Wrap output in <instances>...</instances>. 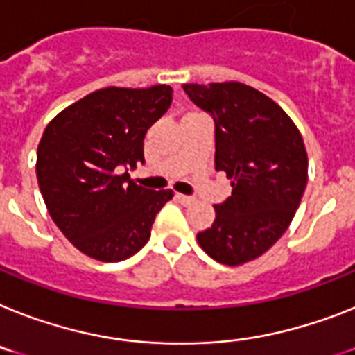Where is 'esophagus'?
<instances>
[{
    "label": "esophagus",
    "mask_w": 355,
    "mask_h": 355,
    "mask_svg": "<svg viewBox=\"0 0 355 355\" xmlns=\"http://www.w3.org/2000/svg\"><path fill=\"white\" fill-rule=\"evenodd\" d=\"M177 200L180 202V204L182 205H191L193 202H195V198H193V196H187V195H182V193H177Z\"/></svg>",
    "instance_id": "34e87169"
}]
</instances>
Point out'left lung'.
<instances>
[{
  "label": "left lung",
  "mask_w": 355,
  "mask_h": 355,
  "mask_svg": "<svg viewBox=\"0 0 355 355\" xmlns=\"http://www.w3.org/2000/svg\"><path fill=\"white\" fill-rule=\"evenodd\" d=\"M182 88L213 117L214 168L233 180L196 240L218 263L242 265L269 251L293 222L309 169L302 133L272 99L242 83Z\"/></svg>",
  "instance_id": "8db88e82"
}]
</instances>
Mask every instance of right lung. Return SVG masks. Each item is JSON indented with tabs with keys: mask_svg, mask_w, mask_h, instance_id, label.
I'll list each match as a JSON object with an SVG mask.
<instances>
[{
	"mask_svg": "<svg viewBox=\"0 0 355 355\" xmlns=\"http://www.w3.org/2000/svg\"><path fill=\"white\" fill-rule=\"evenodd\" d=\"M171 86L103 88L86 95L44 130L37 182L61 233L86 256L122 261L148 243L171 189H146L128 169L144 162V137L168 112Z\"/></svg>",
	"mask_w": 355,
	"mask_h": 355,
	"instance_id": "obj_1",
	"label": "right lung"
}]
</instances>
